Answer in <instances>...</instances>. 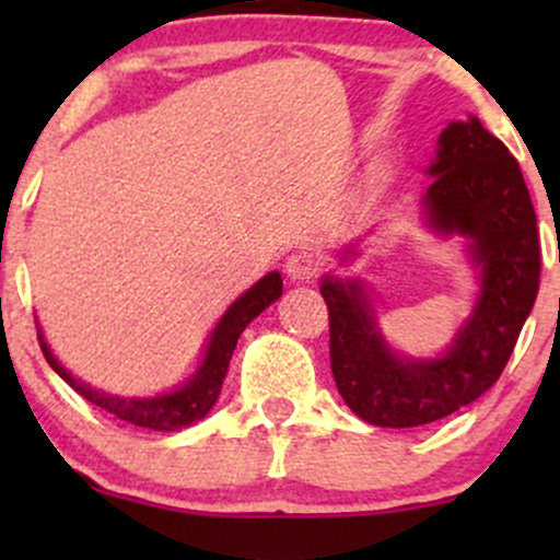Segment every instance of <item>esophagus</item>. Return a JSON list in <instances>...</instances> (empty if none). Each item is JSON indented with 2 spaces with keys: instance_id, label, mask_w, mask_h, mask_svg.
I'll return each instance as SVG.
<instances>
[{
  "instance_id": "34e87169",
  "label": "esophagus",
  "mask_w": 560,
  "mask_h": 560,
  "mask_svg": "<svg viewBox=\"0 0 560 560\" xmlns=\"http://www.w3.org/2000/svg\"><path fill=\"white\" fill-rule=\"evenodd\" d=\"M287 276L292 281H311L313 276L320 271V258L316 253H307V249H300V253L289 255L287 258Z\"/></svg>"
}]
</instances>
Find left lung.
<instances>
[{
	"label": "left lung",
	"instance_id": "8db88e82",
	"mask_svg": "<svg viewBox=\"0 0 560 560\" xmlns=\"http://www.w3.org/2000/svg\"><path fill=\"white\" fill-rule=\"evenodd\" d=\"M423 195L429 226L460 234L481 271V294L455 342L432 361L389 350L358 279L326 276L331 374L347 408L374 427L405 429L445 419L503 374L539 289L537 215L516 158L479 118L440 133ZM350 253V249H347Z\"/></svg>",
	"mask_w": 560,
	"mask_h": 560
}]
</instances>
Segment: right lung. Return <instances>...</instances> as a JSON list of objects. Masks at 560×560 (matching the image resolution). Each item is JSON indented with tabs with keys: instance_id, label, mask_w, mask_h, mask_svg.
Segmentation results:
<instances>
[{
	"instance_id": "1",
	"label": "right lung",
	"mask_w": 560,
	"mask_h": 560,
	"mask_svg": "<svg viewBox=\"0 0 560 560\" xmlns=\"http://www.w3.org/2000/svg\"><path fill=\"white\" fill-rule=\"evenodd\" d=\"M281 298V273L271 271L262 276L255 287H249L234 305L223 313V318L218 320V326L210 334L208 352H205V361L197 369V374L178 387L176 392L158 397H120V395H107V392L92 389L89 384H83L81 378L68 374L62 369L60 361L52 355L49 345L44 342V334L38 331V345H42L44 358L52 369L60 374L66 382L79 392L81 397H86L89 402L100 405L102 410L113 413L115 419L133 423V427L155 429V432H176V429L189 427L199 419L210 413L218 395H221L223 378H226L229 361L234 355V347L244 326L249 324L255 316H260L271 302Z\"/></svg>"
}]
</instances>
